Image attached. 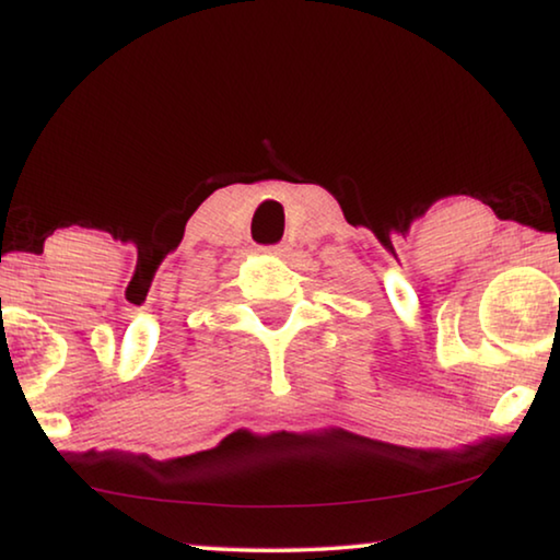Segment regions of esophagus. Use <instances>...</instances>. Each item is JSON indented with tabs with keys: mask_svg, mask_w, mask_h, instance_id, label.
I'll return each instance as SVG.
<instances>
[{
	"mask_svg": "<svg viewBox=\"0 0 560 560\" xmlns=\"http://www.w3.org/2000/svg\"><path fill=\"white\" fill-rule=\"evenodd\" d=\"M264 254H271V256H279V258H287L291 254V246L289 244H279V246H266L261 248Z\"/></svg>",
	"mask_w": 560,
	"mask_h": 560,
	"instance_id": "1",
	"label": "esophagus"
}]
</instances>
